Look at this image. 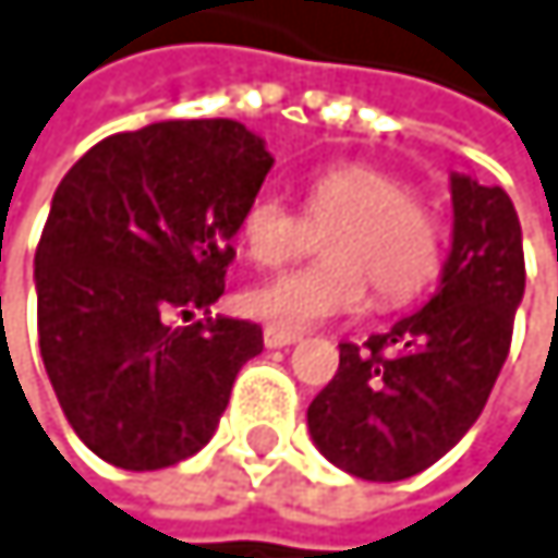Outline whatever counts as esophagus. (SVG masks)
Segmentation results:
<instances>
[{
  "label": "esophagus",
  "instance_id": "1",
  "mask_svg": "<svg viewBox=\"0 0 558 558\" xmlns=\"http://www.w3.org/2000/svg\"><path fill=\"white\" fill-rule=\"evenodd\" d=\"M298 340H301V333H291V330H281V327H264V347H270V350L291 347Z\"/></svg>",
  "mask_w": 558,
  "mask_h": 558
}]
</instances>
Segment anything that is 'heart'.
I'll list each match as a JSON object with an SVG mask.
<instances>
[{"mask_svg":"<svg viewBox=\"0 0 558 558\" xmlns=\"http://www.w3.org/2000/svg\"><path fill=\"white\" fill-rule=\"evenodd\" d=\"M307 218L333 228L314 267L244 291L241 307L281 330H307L364 311L374 284L384 304L416 298L440 267V225L413 187L371 165H337L307 187ZM241 244L260 267H281L304 247V221L281 194H254L241 215Z\"/></svg>","mask_w":558,"mask_h":558,"instance_id":"b5f03b06","label":"heart"}]
</instances>
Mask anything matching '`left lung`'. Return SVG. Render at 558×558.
<instances>
[{
	"label": "left lung",
	"instance_id": "obj_1",
	"mask_svg": "<svg viewBox=\"0 0 558 558\" xmlns=\"http://www.w3.org/2000/svg\"><path fill=\"white\" fill-rule=\"evenodd\" d=\"M453 247L440 288L364 347L340 343L333 380L307 407L317 450L350 476L397 483L447 457L480 420L526 291L509 194L450 174Z\"/></svg>",
	"mask_w": 558,
	"mask_h": 558
}]
</instances>
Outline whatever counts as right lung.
<instances>
[{"label":"right lung","instance_id":"1","mask_svg":"<svg viewBox=\"0 0 558 558\" xmlns=\"http://www.w3.org/2000/svg\"><path fill=\"white\" fill-rule=\"evenodd\" d=\"M270 165L231 118L155 122L98 142L56 187L35 251L38 350L105 463L142 473L194 457L264 350L251 320L190 317L225 294L231 238Z\"/></svg>","mask_w":558,"mask_h":558}]
</instances>
